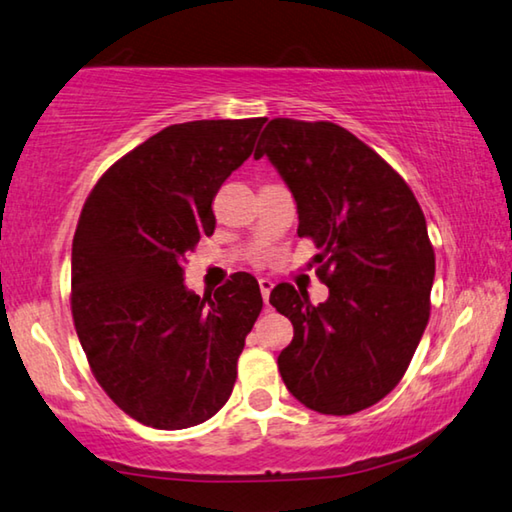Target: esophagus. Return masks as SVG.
<instances>
[{
	"label": "esophagus",
	"instance_id": "1",
	"mask_svg": "<svg viewBox=\"0 0 512 512\" xmlns=\"http://www.w3.org/2000/svg\"><path fill=\"white\" fill-rule=\"evenodd\" d=\"M271 289H273V282L269 278H259V291H262V298H264L266 305H269Z\"/></svg>",
	"mask_w": 512,
	"mask_h": 512
}]
</instances>
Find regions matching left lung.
<instances>
[{
	"mask_svg": "<svg viewBox=\"0 0 512 512\" xmlns=\"http://www.w3.org/2000/svg\"><path fill=\"white\" fill-rule=\"evenodd\" d=\"M266 157L294 193L298 237L319 248L326 303L280 282L269 303L294 323L278 369L296 399L321 415H353L392 392L431 316L435 250L403 177L328 120L273 118Z\"/></svg>",
	"mask_w": 512,
	"mask_h": 512,
	"instance_id": "8db88e82",
	"label": "left lung"
}]
</instances>
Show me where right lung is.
<instances>
[{
	"label": "right lung",
	"mask_w": 512,
	"mask_h": 512,
	"mask_svg": "<svg viewBox=\"0 0 512 512\" xmlns=\"http://www.w3.org/2000/svg\"><path fill=\"white\" fill-rule=\"evenodd\" d=\"M266 118L170 125L120 157L81 209L70 307L88 367L136 421L180 431L230 399L237 362L262 312L250 273L200 298L186 255L212 237L214 196L253 154Z\"/></svg>",
	"instance_id": "1"
}]
</instances>
